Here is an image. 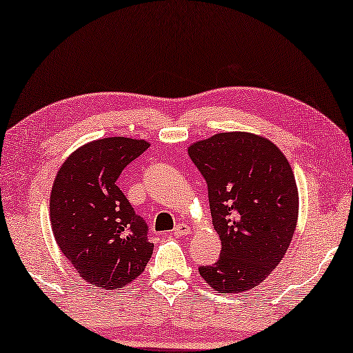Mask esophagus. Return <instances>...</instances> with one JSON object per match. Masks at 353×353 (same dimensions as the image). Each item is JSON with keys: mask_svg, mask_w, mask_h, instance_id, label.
Returning a JSON list of instances; mask_svg holds the SVG:
<instances>
[{"mask_svg": "<svg viewBox=\"0 0 353 353\" xmlns=\"http://www.w3.org/2000/svg\"><path fill=\"white\" fill-rule=\"evenodd\" d=\"M172 233H174V236H187L192 233V228L187 224H177L174 227V230H172Z\"/></svg>", "mask_w": 353, "mask_h": 353, "instance_id": "1", "label": "esophagus"}]
</instances>
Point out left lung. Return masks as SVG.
I'll use <instances>...</instances> for the list:
<instances>
[{"label":"left lung","instance_id":"obj_1","mask_svg":"<svg viewBox=\"0 0 353 353\" xmlns=\"http://www.w3.org/2000/svg\"><path fill=\"white\" fill-rule=\"evenodd\" d=\"M208 183L212 225L222 250L198 267L214 291L259 285L290 246L299 214L296 179L275 143L250 132H221L188 147Z\"/></svg>","mask_w":353,"mask_h":353}]
</instances>
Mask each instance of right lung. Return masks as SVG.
Masks as SVG:
<instances>
[{
    "label": "right lung",
    "instance_id": "right-lung-1",
    "mask_svg": "<svg viewBox=\"0 0 353 353\" xmlns=\"http://www.w3.org/2000/svg\"><path fill=\"white\" fill-rule=\"evenodd\" d=\"M148 147L129 137L89 142L63 161L54 181V238L79 276L99 290L126 286L152 257L147 222L117 185L121 171Z\"/></svg>",
    "mask_w": 353,
    "mask_h": 353
}]
</instances>
